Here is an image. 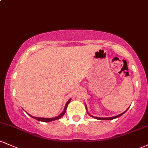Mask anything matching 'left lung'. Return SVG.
<instances>
[{"label":"left lung","instance_id":"8db88e82","mask_svg":"<svg viewBox=\"0 0 148 148\" xmlns=\"http://www.w3.org/2000/svg\"><path fill=\"white\" fill-rule=\"evenodd\" d=\"M86 110H87V107H86ZM126 111H125L124 112V113H121V114H119V115H116V116H113V117H111V118H99V117H95V116H93V115H90V114L89 113H88V111H87V112H88V115H90V116H91V117H92V118H95V119H97V120H113V119H115V118H119V117H120L122 115H123L124 113H125V112Z\"/></svg>","mask_w":148,"mask_h":148}]
</instances>
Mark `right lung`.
Segmentation results:
<instances>
[{
  "label": "right lung",
  "instance_id": "right-lung-1",
  "mask_svg": "<svg viewBox=\"0 0 148 148\" xmlns=\"http://www.w3.org/2000/svg\"><path fill=\"white\" fill-rule=\"evenodd\" d=\"M71 101V99H69L68 101H67V102L66 103V105L65 106H64V110L62 111V113H60V115H58V116H56L55 117V118H37V117H34V116H32V115H30V114H28L30 115V117H32V118L36 119V120H38V121H42V122H45V123H49V122H51V121H53V120H58V119H60V118H62V116H63L64 113H65L66 112V110H67V106H68L69 103Z\"/></svg>",
  "mask_w": 148,
  "mask_h": 148
}]
</instances>
